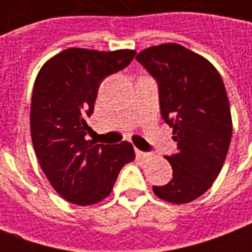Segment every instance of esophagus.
<instances>
[{
    "label": "esophagus",
    "instance_id": "esophagus-1",
    "mask_svg": "<svg viewBox=\"0 0 252 252\" xmlns=\"http://www.w3.org/2000/svg\"><path fill=\"white\" fill-rule=\"evenodd\" d=\"M135 153H136V157H139V158H140V159H148V158H151V154L144 153V151H140V150H136Z\"/></svg>",
    "mask_w": 252,
    "mask_h": 252
}]
</instances>
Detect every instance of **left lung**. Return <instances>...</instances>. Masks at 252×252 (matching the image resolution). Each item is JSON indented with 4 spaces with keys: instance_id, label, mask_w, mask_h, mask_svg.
<instances>
[{
    "instance_id": "1",
    "label": "left lung",
    "mask_w": 252,
    "mask_h": 252,
    "mask_svg": "<svg viewBox=\"0 0 252 252\" xmlns=\"http://www.w3.org/2000/svg\"><path fill=\"white\" fill-rule=\"evenodd\" d=\"M136 61L158 83L160 116L177 142V153L166 157L173 178L154 186V193L186 204L211 188L227 157L232 136L227 92L216 68L180 44L150 47Z\"/></svg>"
}]
</instances>
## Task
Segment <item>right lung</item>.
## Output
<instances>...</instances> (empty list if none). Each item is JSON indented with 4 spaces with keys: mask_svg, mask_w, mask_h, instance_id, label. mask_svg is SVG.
<instances>
[{
    "mask_svg": "<svg viewBox=\"0 0 252 252\" xmlns=\"http://www.w3.org/2000/svg\"><path fill=\"white\" fill-rule=\"evenodd\" d=\"M136 52L68 48L37 74L31 102V136L52 188L75 205H92L113 189L117 175L135 159L131 143L95 144L85 139L105 78L126 68Z\"/></svg>",
    "mask_w": 252,
    "mask_h": 252,
    "instance_id": "right-lung-1",
    "label": "right lung"
}]
</instances>
